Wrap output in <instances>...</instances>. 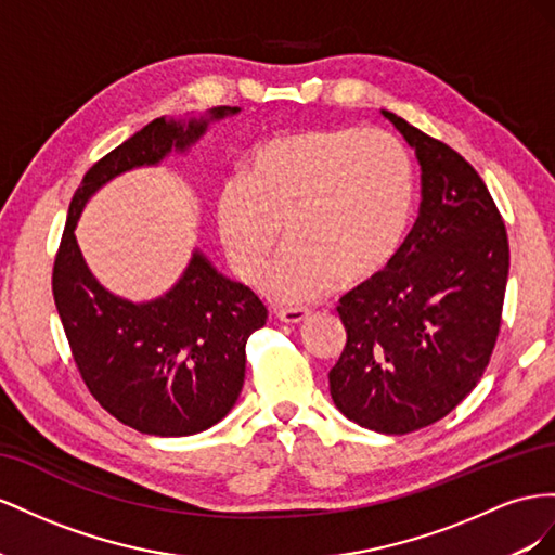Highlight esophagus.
Instances as JSON below:
<instances>
[{
    "label": "esophagus",
    "mask_w": 555,
    "mask_h": 555,
    "mask_svg": "<svg viewBox=\"0 0 555 555\" xmlns=\"http://www.w3.org/2000/svg\"><path fill=\"white\" fill-rule=\"evenodd\" d=\"M309 315H311V311L305 309V307H291V309H279L276 311V319L281 323H302V321L309 319Z\"/></svg>",
    "instance_id": "esophagus-1"
}]
</instances>
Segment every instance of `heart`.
I'll list each match as a JSON object with an SVG mask.
<instances>
[{
  "mask_svg": "<svg viewBox=\"0 0 555 555\" xmlns=\"http://www.w3.org/2000/svg\"><path fill=\"white\" fill-rule=\"evenodd\" d=\"M416 207V169L384 130L311 128L262 141L216 197V225L234 272L253 279L279 242L260 288L305 302L378 276L398 256Z\"/></svg>",
  "mask_w": 555,
  "mask_h": 555,
  "instance_id": "b5f03b06",
  "label": "heart"
}]
</instances>
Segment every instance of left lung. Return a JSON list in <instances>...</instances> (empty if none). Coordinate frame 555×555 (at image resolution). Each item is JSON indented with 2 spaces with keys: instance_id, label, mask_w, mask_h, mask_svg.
Returning <instances> with one entry per match:
<instances>
[{
  "instance_id": "obj_1",
  "label": "left lung",
  "mask_w": 555,
  "mask_h": 555,
  "mask_svg": "<svg viewBox=\"0 0 555 555\" xmlns=\"http://www.w3.org/2000/svg\"><path fill=\"white\" fill-rule=\"evenodd\" d=\"M384 116L416 149L423 199L395 260L339 299L346 346L330 392L348 421L406 435L451 414L481 382L502 325L509 240L461 153Z\"/></svg>"
}]
</instances>
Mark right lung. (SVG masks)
<instances>
[{
  "label": "right lung",
  "mask_w": 555,
  "mask_h": 555,
  "mask_svg": "<svg viewBox=\"0 0 555 555\" xmlns=\"http://www.w3.org/2000/svg\"><path fill=\"white\" fill-rule=\"evenodd\" d=\"M214 106L211 118L236 114ZM207 120L155 118L94 163L76 188L53 262V297L76 370L111 416L144 435L207 430L234 406L244 386L246 341L267 321L250 288L218 274L195 253L165 297L132 305L104 291L78 250L74 228L86 199L116 173L155 165L195 141Z\"/></svg>",
  "instance_id": "add662e5"
}]
</instances>
